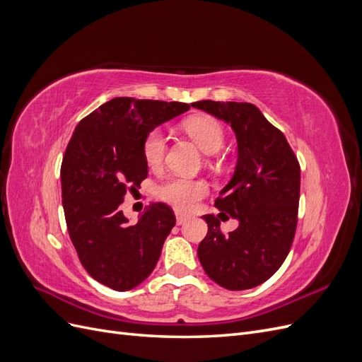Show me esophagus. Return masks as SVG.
<instances>
[{"label": "esophagus", "instance_id": "34e87169", "mask_svg": "<svg viewBox=\"0 0 362 362\" xmlns=\"http://www.w3.org/2000/svg\"><path fill=\"white\" fill-rule=\"evenodd\" d=\"M175 216H177V225H184L185 222H187V216H184L182 213L177 211L175 213Z\"/></svg>", "mask_w": 362, "mask_h": 362}]
</instances>
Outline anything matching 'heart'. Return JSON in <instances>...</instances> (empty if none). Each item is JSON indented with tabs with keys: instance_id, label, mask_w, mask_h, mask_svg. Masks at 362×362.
Here are the masks:
<instances>
[{
	"instance_id": "heart-1",
	"label": "heart",
	"mask_w": 362,
	"mask_h": 362,
	"mask_svg": "<svg viewBox=\"0 0 362 362\" xmlns=\"http://www.w3.org/2000/svg\"><path fill=\"white\" fill-rule=\"evenodd\" d=\"M184 129L198 144L205 154H216L222 149L225 141V131L218 120L210 116L190 117L184 122ZM168 140L161 129H152L144 140V157L151 169L160 168L166 154ZM208 192V185L201 180H189L172 177L157 185L156 194L181 211H189L202 199Z\"/></svg>"
}]
</instances>
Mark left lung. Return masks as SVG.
Instances as JSON below:
<instances>
[{"label": "left lung", "instance_id": "8db88e82", "mask_svg": "<svg viewBox=\"0 0 362 362\" xmlns=\"http://www.w3.org/2000/svg\"><path fill=\"white\" fill-rule=\"evenodd\" d=\"M192 107L231 125L238 151L233 177L216 201L217 216L225 211L238 226L223 235L217 217L202 216L208 233L198 258L221 287L254 288L281 267L291 247L300 192L298 158L286 136L254 104L205 100Z\"/></svg>", "mask_w": 362, "mask_h": 362}]
</instances>
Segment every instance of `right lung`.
Returning <instances> with one entry per match:
<instances>
[{
  "mask_svg": "<svg viewBox=\"0 0 362 362\" xmlns=\"http://www.w3.org/2000/svg\"><path fill=\"white\" fill-rule=\"evenodd\" d=\"M189 108L113 98L76 125L66 146L60 178L69 237L87 273L112 290L128 291L151 275L175 226L166 204L151 202L134 225L120 204L148 177V133Z\"/></svg>",
  "mask_w": 362,
  "mask_h": 362,
  "instance_id": "add662e5",
  "label": "right lung"
}]
</instances>
